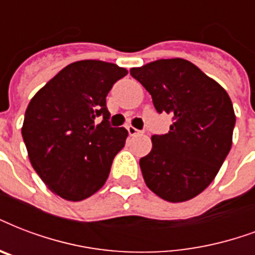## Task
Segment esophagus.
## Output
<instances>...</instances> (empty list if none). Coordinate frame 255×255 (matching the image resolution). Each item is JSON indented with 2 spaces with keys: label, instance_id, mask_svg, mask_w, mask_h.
Instances as JSON below:
<instances>
[{
  "label": "esophagus",
  "instance_id": "1",
  "mask_svg": "<svg viewBox=\"0 0 255 255\" xmlns=\"http://www.w3.org/2000/svg\"><path fill=\"white\" fill-rule=\"evenodd\" d=\"M127 131H128V133H129V136H136V135H139V133H141V131L136 129V128L132 127V126H128Z\"/></svg>",
  "mask_w": 255,
  "mask_h": 255
}]
</instances>
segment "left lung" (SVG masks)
<instances>
[{
  "instance_id": "left-lung-1",
  "label": "left lung",
  "mask_w": 255,
  "mask_h": 255,
  "mask_svg": "<svg viewBox=\"0 0 255 255\" xmlns=\"http://www.w3.org/2000/svg\"><path fill=\"white\" fill-rule=\"evenodd\" d=\"M152 97L159 114H170L164 135L140 159L147 187L164 201L201 194L218 174L233 143L236 114L227 92L192 63L163 58L129 71Z\"/></svg>"
}]
</instances>
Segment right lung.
Wrapping results in <instances>:
<instances>
[{
	"instance_id": "obj_1",
	"label": "right lung",
	"mask_w": 255,
	"mask_h": 255,
	"mask_svg": "<svg viewBox=\"0 0 255 255\" xmlns=\"http://www.w3.org/2000/svg\"><path fill=\"white\" fill-rule=\"evenodd\" d=\"M128 71L83 60L58 72L33 96L22 137L29 160L50 191L67 201L89 198L104 186L128 132L111 127L106 97ZM97 117L103 120L96 124Z\"/></svg>"
}]
</instances>
